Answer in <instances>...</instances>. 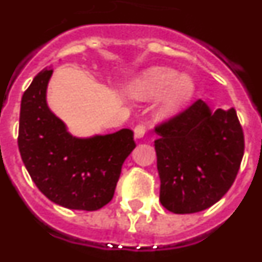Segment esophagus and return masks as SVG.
Returning <instances> with one entry per match:
<instances>
[{
	"label": "esophagus",
	"mask_w": 262,
	"mask_h": 262,
	"mask_svg": "<svg viewBox=\"0 0 262 262\" xmlns=\"http://www.w3.org/2000/svg\"><path fill=\"white\" fill-rule=\"evenodd\" d=\"M134 133H135V138H142L145 134V124L140 123L136 124L135 128H134Z\"/></svg>",
	"instance_id": "34e87169"
}]
</instances>
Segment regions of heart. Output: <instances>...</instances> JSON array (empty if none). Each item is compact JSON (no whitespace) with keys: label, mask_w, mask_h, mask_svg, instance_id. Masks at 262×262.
Listing matches in <instances>:
<instances>
[{"label":"heart","mask_w":262,"mask_h":262,"mask_svg":"<svg viewBox=\"0 0 262 262\" xmlns=\"http://www.w3.org/2000/svg\"><path fill=\"white\" fill-rule=\"evenodd\" d=\"M193 89L194 85L190 77H178L174 69L154 68L134 82L133 94L138 98H156L167 90L161 102L160 115L170 117L187 102L193 94Z\"/></svg>","instance_id":"1"}]
</instances>
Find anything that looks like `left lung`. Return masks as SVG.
Returning <instances> with one entry per match:
<instances>
[{
    "instance_id": "left-lung-1",
    "label": "left lung",
    "mask_w": 262,
    "mask_h": 262,
    "mask_svg": "<svg viewBox=\"0 0 262 262\" xmlns=\"http://www.w3.org/2000/svg\"><path fill=\"white\" fill-rule=\"evenodd\" d=\"M160 202L174 214L209 209L230 190L244 133L235 108L211 113L202 99L155 127Z\"/></svg>"
}]
</instances>
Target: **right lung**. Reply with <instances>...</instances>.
I'll return each instance as SVG.
<instances>
[{"mask_svg": "<svg viewBox=\"0 0 262 262\" xmlns=\"http://www.w3.org/2000/svg\"><path fill=\"white\" fill-rule=\"evenodd\" d=\"M52 69L34 77L20 102L18 147L36 187L57 205L94 211L114 196L124 160L136 143L134 133L73 138L46 102Z\"/></svg>", "mask_w": 262, "mask_h": 262, "instance_id": "right-lung-1", "label": "right lung"}]
</instances>
